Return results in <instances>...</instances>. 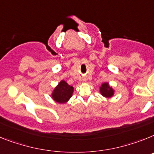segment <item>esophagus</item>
I'll use <instances>...</instances> for the list:
<instances>
[{
  "label": "esophagus",
  "mask_w": 154,
  "mask_h": 154,
  "mask_svg": "<svg viewBox=\"0 0 154 154\" xmlns=\"http://www.w3.org/2000/svg\"><path fill=\"white\" fill-rule=\"evenodd\" d=\"M84 81H86V80H85H85H84Z\"/></svg>",
  "instance_id": "1"
}]
</instances>
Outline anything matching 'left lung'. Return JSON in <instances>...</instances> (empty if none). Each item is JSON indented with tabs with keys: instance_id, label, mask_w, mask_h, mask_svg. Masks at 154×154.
<instances>
[{
	"instance_id": "1",
	"label": "left lung",
	"mask_w": 154,
	"mask_h": 154,
	"mask_svg": "<svg viewBox=\"0 0 154 154\" xmlns=\"http://www.w3.org/2000/svg\"><path fill=\"white\" fill-rule=\"evenodd\" d=\"M100 93L102 96L105 97H112V96L114 95L115 91L113 90V88L112 87L109 86V83L105 82L103 83L101 86L100 87Z\"/></svg>"
}]
</instances>
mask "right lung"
Here are the masks:
<instances>
[{
  "label": "right lung",
  "mask_w": 154,
  "mask_h": 154,
  "mask_svg": "<svg viewBox=\"0 0 154 154\" xmlns=\"http://www.w3.org/2000/svg\"><path fill=\"white\" fill-rule=\"evenodd\" d=\"M73 92V86H70L65 81H61L54 88L52 97L56 102L64 104L67 102L72 97Z\"/></svg>",
  "instance_id": "right-lung-1"
}]
</instances>
